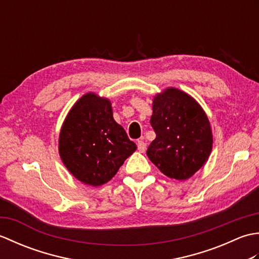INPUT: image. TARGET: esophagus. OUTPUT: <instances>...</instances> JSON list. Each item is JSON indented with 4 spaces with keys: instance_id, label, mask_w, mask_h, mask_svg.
<instances>
[{
    "instance_id": "34e87169",
    "label": "esophagus",
    "mask_w": 259,
    "mask_h": 259,
    "mask_svg": "<svg viewBox=\"0 0 259 259\" xmlns=\"http://www.w3.org/2000/svg\"><path fill=\"white\" fill-rule=\"evenodd\" d=\"M137 145H138V150H139V152H145L146 151V149H147V145L145 144L144 141L142 140H138V142H137Z\"/></svg>"
}]
</instances>
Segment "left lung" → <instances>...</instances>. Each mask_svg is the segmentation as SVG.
Instances as JSON below:
<instances>
[{
    "label": "left lung",
    "instance_id": "obj_1",
    "mask_svg": "<svg viewBox=\"0 0 259 259\" xmlns=\"http://www.w3.org/2000/svg\"><path fill=\"white\" fill-rule=\"evenodd\" d=\"M150 123L156 139L147 156L164 176L186 180L207 162L212 149L210 122L188 93L172 87L157 93Z\"/></svg>",
    "mask_w": 259,
    "mask_h": 259
}]
</instances>
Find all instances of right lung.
<instances>
[{
    "mask_svg": "<svg viewBox=\"0 0 259 259\" xmlns=\"http://www.w3.org/2000/svg\"><path fill=\"white\" fill-rule=\"evenodd\" d=\"M137 146L113 119L108 98L88 92L65 117L59 135V155L70 174L92 187L107 184Z\"/></svg>",
    "mask_w": 259,
    "mask_h": 259,
    "instance_id": "obj_1",
    "label": "right lung"
}]
</instances>
